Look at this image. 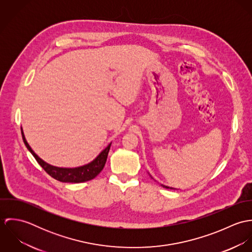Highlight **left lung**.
I'll list each match as a JSON object with an SVG mask.
<instances>
[{"mask_svg": "<svg viewBox=\"0 0 252 252\" xmlns=\"http://www.w3.org/2000/svg\"><path fill=\"white\" fill-rule=\"evenodd\" d=\"M162 186H163V187H165V188H170V187H168V186H165V185H162ZM172 189H173V188H172Z\"/></svg>", "mask_w": 252, "mask_h": 252, "instance_id": "left-lung-1", "label": "left lung"}]
</instances>
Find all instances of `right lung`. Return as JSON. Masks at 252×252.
<instances>
[{
    "label": "right lung",
    "instance_id": "add662e5",
    "mask_svg": "<svg viewBox=\"0 0 252 252\" xmlns=\"http://www.w3.org/2000/svg\"><path fill=\"white\" fill-rule=\"evenodd\" d=\"M21 133H22V139H23L24 144L26 145V147L29 149V151L33 154L36 162L41 166V168L50 177H52L55 180L62 181V182L79 183V182H84V181L93 180L94 178H96L105 167V164H106L107 158H108V151H109L110 144H108V146L98 155V157L95 160H93L91 163H89L85 166L74 168V169L57 168V167L50 166L47 163H45L44 161H42L33 151V149L30 147L28 143L26 142V139H25L24 134H23L22 131H21Z\"/></svg>",
    "mask_w": 252,
    "mask_h": 252
}]
</instances>
